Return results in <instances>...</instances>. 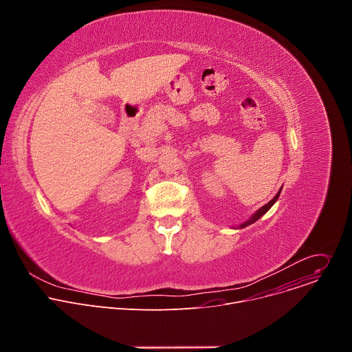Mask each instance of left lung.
<instances>
[{"label":"left lung","instance_id":"obj_1","mask_svg":"<svg viewBox=\"0 0 352 352\" xmlns=\"http://www.w3.org/2000/svg\"><path fill=\"white\" fill-rule=\"evenodd\" d=\"M281 189H283V186L280 188V190L277 192V195L270 200L269 204H266V205H265V206H262L259 210H256V212H255L252 216H250L246 221H243V223H242V224H239L238 227H232V228H239V230H241V228H245V227H248V226H250V224H254L255 221H258V220H259L263 214H266V213L270 210V208L277 202V199H278V196H280V193H281Z\"/></svg>","mask_w":352,"mask_h":352}]
</instances>
